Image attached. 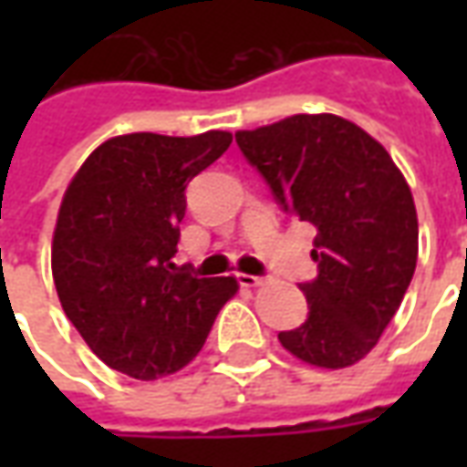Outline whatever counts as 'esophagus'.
<instances>
[{
	"instance_id": "34e87169",
	"label": "esophagus",
	"mask_w": 467,
	"mask_h": 467,
	"mask_svg": "<svg viewBox=\"0 0 467 467\" xmlns=\"http://www.w3.org/2000/svg\"><path fill=\"white\" fill-rule=\"evenodd\" d=\"M237 283L243 285V287H260L265 285V277H257V275H247V273H237Z\"/></svg>"
}]
</instances>
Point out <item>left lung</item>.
<instances>
[{"label":"left lung","mask_w":467,"mask_h":467,"mask_svg":"<svg viewBox=\"0 0 467 467\" xmlns=\"http://www.w3.org/2000/svg\"><path fill=\"white\" fill-rule=\"evenodd\" d=\"M285 213L317 227L307 320L280 333L287 352L340 370L378 345L418 263L410 187L378 140L337 115H293L234 134Z\"/></svg>","instance_id":"obj_1"}]
</instances>
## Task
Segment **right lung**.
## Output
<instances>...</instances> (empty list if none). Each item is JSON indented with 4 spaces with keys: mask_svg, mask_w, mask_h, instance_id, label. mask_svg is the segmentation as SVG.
<instances>
[{
    "mask_svg": "<svg viewBox=\"0 0 467 467\" xmlns=\"http://www.w3.org/2000/svg\"><path fill=\"white\" fill-rule=\"evenodd\" d=\"M233 134L112 137L72 177L57 214L52 277L89 350L134 380L182 370L202 350L234 277H200L172 263L192 177Z\"/></svg>",
    "mask_w": 467,
    "mask_h": 467,
    "instance_id": "1",
    "label": "right lung"
}]
</instances>
